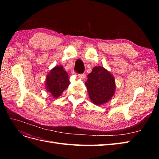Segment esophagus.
<instances>
[{
	"mask_svg": "<svg viewBox=\"0 0 159 159\" xmlns=\"http://www.w3.org/2000/svg\"><path fill=\"white\" fill-rule=\"evenodd\" d=\"M78 77H79V78H80V79H81V80H84V79H85V74H79V75H78Z\"/></svg>",
	"mask_w": 159,
	"mask_h": 159,
	"instance_id": "1",
	"label": "esophagus"
}]
</instances>
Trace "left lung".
<instances>
[{
  "instance_id": "8db88e82",
  "label": "left lung",
  "mask_w": 159,
  "mask_h": 159,
  "mask_svg": "<svg viewBox=\"0 0 159 159\" xmlns=\"http://www.w3.org/2000/svg\"><path fill=\"white\" fill-rule=\"evenodd\" d=\"M88 78L85 84L93 103L101 105L108 102L116 88L113 75L103 67L95 66Z\"/></svg>"
}]
</instances>
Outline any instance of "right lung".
I'll return each mask as SVG.
<instances>
[{
	"label": "right lung",
	"instance_id": "obj_1",
	"mask_svg": "<svg viewBox=\"0 0 159 159\" xmlns=\"http://www.w3.org/2000/svg\"><path fill=\"white\" fill-rule=\"evenodd\" d=\"M46 89L54 98L60 96L70 84L68 73L63 66H57L52 69L46 78Z\"/></svg>",
	"mask_w": 159,
	"mask_h": 159
}]
</instances>
